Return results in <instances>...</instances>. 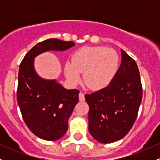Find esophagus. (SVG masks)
I'll return each instance as SVG.
<instances>
[{"label":"esophagus","instance_id":"esophagus-1","mask_svg":"<svg viewBox=\"0 0 160 160\" xmlns=\"http://www.w3.org/2000/svg\"><path fill=\"white\" fill-rule=\"evenodd\" d=\"M79 100H80V102H83V101L85 100V95H84V93H79Z\"/></svg>","mask_w":160,"mask_h":160}]
</instances>
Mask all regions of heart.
<instances>
[{"label": "heart", "instance_id": "b5f03b06", "mask_svg": "<svg viewBox=\"0 0 160 160\" xmlns=\"http://www.w3.org/2000/svg\"><path fill=\"white\" fill-rule=\"evenodd\" d=\"M120 58L113 49L105 47H84L71 56V62H66L65 74L73 85L80 82V73L88 87L102 89L108 86L117 74Z\"/></svg>", "mask_w": 160, "mask_h": 160}]
</instances>
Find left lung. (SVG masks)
I'll return each mask as SVG.
<instances>
[{"label": "left lung", "instance_id": "obj_1", "mask_svg": "<svg viewBox=\"0 0 160 160\" xmlns=\"http://www.w3.org/2000/svg\"><path fill=\"white\" fill-rule=\"evenodd\" d=\"M122 61L112 82L104 89L86 94L89 104V131L102 144L126 136L137 118L142 86L136 62L121 49Z\"/></svg>", "mask_w": 160, "mask_h": 160}]
</instances>
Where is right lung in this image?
<instances>
[{"label": "right lung", "instance_id": "add662e5", "mask_svg": "<svg viewBox=\"0 0 160 160\" xmlns=\"http://www.w3.org/2000/svg\"><path fill=\"white\" fill-rule=\"evenodd\" d=\"M74 45L72 41L46 40L37 43L20 64L18 104L29 129L43 140L56 141L65 135L80 91L65 89L56 80L40 78L34 69V58L47 51H65Z\"/></svg>", "mask_w": 160, "mask_h": 160}]
</instances>
